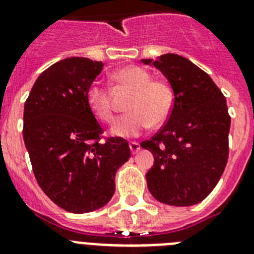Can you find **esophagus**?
<instances>
[{
  "instance_id": "1",
  "label": "esophagus",
  "mask_w": 254,
  "mask_h": 254,
  "mask_svg": "<svg viewBox=\"0 0 254 254\" xmlns=\"http://www.w3.org/2000/svg\"><path fill=\"white\" fill-rule=\"evenodd\" d=\"M129 149H131L132 154H136V152L140 151V149H141L140 143H138V142H131V143H129Z\"/></svg>"
}]
</instances>
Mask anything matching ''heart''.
Returning <instances> with one entry per match:
<instances>
[{
    "mask_svg": "<svg viewBox=\"0 0 254 254\" xmlns=\"http://www.w3.org/2000/svg\"><path fill=\"white\" fill-rule=\"evenodd\" d=\"M113 80L132 90L127 104L128 113L120 117L112 127L118 137H136L150 126H160L174 108V91L168 82L151 80L149 71L138 66H126L113 73ZM90 111L99 121L111 123L114 118L111 93L100 82H94L86 93Z\"/></svg>",
    "mask_w": 254,
    "mask_h": 254,
    "instance_id": "1",
    "label": "heart"
}]
</instances>
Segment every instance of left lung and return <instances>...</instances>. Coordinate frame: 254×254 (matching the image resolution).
<instances>
[{"label": "left lung", "mask_w": 254, "mask_h": 254, "mask_svg": "<svg viewBox=\"0 0 254 254\" xmlns=\"http://www.w3.org/2000/svg\"><path fill=\"white\" fill-rule=\"evenodd\" d=\"M142 62L160 69L174 91L167 123L141 142L155 158L146 174L147 188L167 205H196L211 193L228 163L225 96L205 71L182 56L168 53Z\"/></svg>", "instance_id": "left-lung-1"}]
</instances>
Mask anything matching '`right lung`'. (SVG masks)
Wrapping results in <instances>:
<instances>
[{"label":"right lung","mask_w":254,"mask_h":254,"mask_svg":"<svg viewBox=\"0 0 254 254\" xmlns=\"http://www.w3.org/2000/svg\"><path fill=\"white\" fill-rule=\"evenodd\" d=\"M103 66L84 57L52 64L37 78L24 107L22 136L38 185L73 214L107 205L116 190V172L131 156L125 138L103 137L87 105V89Z\"/></svg>","instance_id":"right-lung-1"}]
</instances>
